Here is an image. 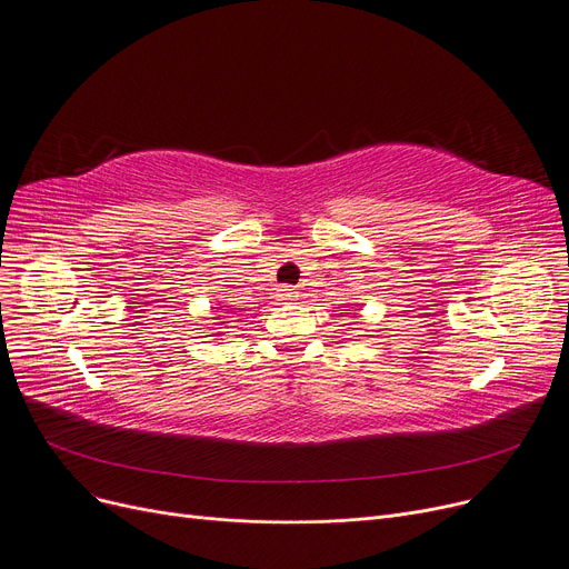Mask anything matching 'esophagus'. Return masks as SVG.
<instances>
[{
	"label": "esophagus",
	"mask_w": 569,
	"mask_h": 569,
	"mask_svg": "<svg viewBox=\"0 0 569 569\" xmlns=\"http://www.w3.org/2000/svg\"><path fill=\"white\" fill-rule=\"evenodd\" d=\"M279 297L283 302H292V300H297V288H292V286H283L281 288V292H279Z\"/></svg>",
	"instance_id": "34e87169"
}]
</instances>
